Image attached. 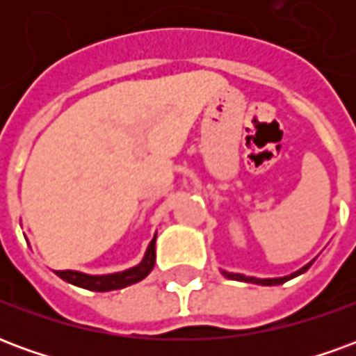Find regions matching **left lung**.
<instances>
[{
  "label": "left lung",
  "mask_w": 356,
  "mask_h": 356,
  "mask_svg": "<svg viewBox=\"0 0 356 356\" xmlns=\"http://www.w3.org/2000/svg\"><path fill=\"white\" fill-rule=\"evenodd\" d=\"M314 261V259H313ZM313 261H309L305 267H301L296 273H291L288 276H278V278H255V276H246V275H240V273H227V270H221L227 278H231V280H238V282H250V284H259V286H278V284L288 282L290 278H296V276L303 275L307 268L313 265Z\"/></svg>",
  "instance_id": "8db88e82"
}]
</instances>
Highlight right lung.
<instances>
[{
	"instance_id": "add662e5",
	"label": "right lung",
	"mask_w": 356,
	"mask_h": 356,
	"mask_svg": "<svg viewBox=\"0 0 356 356\" xmlns=\"http://www.w3.org/2000/svg\"><path fill=\"white\" fill-rule=\"evenodd\" d=\"M156 263V234L154 238L150 240L145 257L139 265L122 270V273H112V275H86L80 270H55L63 280L74 284L78 288L91 291H110V290H120L125 286H131V284L140 282L148 273L154 268Z\"/></svg>"
}]
</instances>
